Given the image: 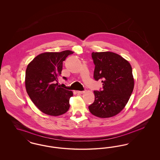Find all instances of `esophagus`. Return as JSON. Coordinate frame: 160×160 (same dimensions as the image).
Listing matches in <instances>:
<instances>
[{
  "instance_id": "esophagus-1",
  "label": "esophagus",
  "mask_w": 160,
  "mask_h": 160,
  "mask_svg": "<svg viewBox=\"0 0 160 160\" xmlns=\"http://www.w3.org/2000/svg\"><path fill=\"white\" fill-rule=\"evenodd\" d=\"M84 92V91H77V93L78 94H82V93H83Z\"/></svg>"
}]
</instances>
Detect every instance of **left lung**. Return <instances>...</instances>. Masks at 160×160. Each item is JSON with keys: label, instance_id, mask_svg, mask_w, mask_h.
Listing matches in <instances>:
<instances>
[{"label": "left lung", "instance_id": "1", "mask_svg": "<svg viewBox=\"0 0 160 160\" xmlns=\"http://www.w3.org/2000/svg\"><path fill=\"white\" fill-rule=\"evenodd\" d=\"M93 78L101 80L102 88L94 91L95 101L89 106L92 114L101 118L118 114L127 104L134 89L129 62L113 52H93Z\"/></svg>", "mask_w": 160, "mask_h": 160}]
</instances>
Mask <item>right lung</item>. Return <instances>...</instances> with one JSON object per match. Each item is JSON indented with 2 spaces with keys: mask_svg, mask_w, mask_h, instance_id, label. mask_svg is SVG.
Masks as SVG:
<instances>
[{
  "mask_svg": "<svg viewBox=\"0 0 160 160\" xmlns=\"http://www.w3.org/2000/svg\"><path fill=\"white\" fill-rule=\"evenodd\" d=\"M72 54L69 50L40 54L28 65L26 91L34 104L46 114L59 116L68 110L72 92L61 88L58 80L61 76L63 62ZM63 78L67 80L65 77Z\"/></svg>",
  "mask_w": 160,
  "mask_h": 160,
  "instance_id": "1",
  "label": "right lung"
}]
</instances>
